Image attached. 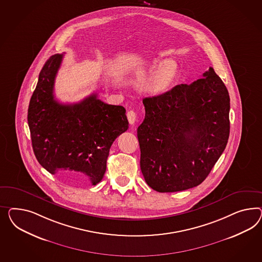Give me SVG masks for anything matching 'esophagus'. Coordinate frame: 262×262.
Wrapping results in <instances>:
<instances>
[{
	"label": "esophagus",
	"instance_id": "34e87169",
	"mask_svg": "<svg viewBox=\"0 0 262 262\" xmlns=\"http://www.w3.org/2000/svg\"><path fill=\"white\" fill-rule=\"evenodd\" d=\"M127 120H128V123L130 124V125H135V122H136V113L134 112V111H129V112H127Z\"/></svg>",
	"mask_w": 262,
	"mask_h": 262
}]
</instances>
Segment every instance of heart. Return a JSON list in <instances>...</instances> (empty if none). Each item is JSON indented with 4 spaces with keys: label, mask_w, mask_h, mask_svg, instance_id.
<instances>
[{
    "label": "heart",
    "mask_w": 262,
    "mask_h": 262,
    "mask_svg": "<svg viewBox=\"0 0 262 262\" xmlns=\"http://www.w3.org/2000/svg\"><path fill=\"white\" fill-rule=\"evenodd\" d=\"M179 71V67L173 60L163 61L157 67L154 75L150 78L146 91L150 95H160L168 91L174 82Z\"/></svg>",
    "instance_id": "heart-1"
}]
</instances>
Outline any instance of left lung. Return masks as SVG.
Wrapping results in <instances>:
<instances>
[{"instance_id": "obj_1", "label": "left lung", "mask_w": 262, "mask_h": 262, "mask_svg": "<svg viewBox=\"0 0 262 262\" xmlns=\"http://www.w3.org/2000/svg\"><path fill=\"white\" fill-rule=\"evenodd\" d=\"M137 128L140 168L149 187L173 192L201 184L226 148L230 97L212 68L190 85L143 99Z\"/></svg>"}]
</instances>
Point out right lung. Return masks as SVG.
I'll return each instance as SVG.
<instances>
[{
	"label": "right lung",
	"instance_id": "right-lung-1",
	"mask_svg": "<svg viewBox=\"0 0 262 262\" xmlns=\"http://www.w3.org/2000/svg\"><path fill=\"white\" fill-rule=\"evenodd\" d=\"M62 60L63 54H55L43 64L29 102L33 151L51 174L72 184H98L113 141L128 127L126 110L104 103L96 93L79 103H59L53 91Z\"/></svg>",
	"mask_w": 262,
	"mask_h": 262
}]
</instances>
